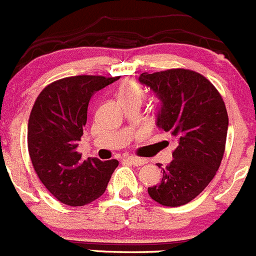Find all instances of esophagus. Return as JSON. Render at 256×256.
I'll use <instances>...</instances> for the list:
<instances>
[{
	"label": "esophagus",
	"mask_w": 256,
	"mask_h": 256,
	"mask_svg": "<svg viewBox=\"0 0 256 256\" xmlns=\"http://www.w3.org/2000/svg\"><path fill=\"white\" fill-rule=\"evenodd\" d=\"M125 159H126V160H128V162H130L131 164H134V166H144V164L146 163V160H145V159H142V158H136V156H126Z\"/></svg>",
	"instance_id": "obj_1"
}]
</instances>
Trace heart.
Wrapping results in <instances>:
<instances>
[{
	"label": "heart",
	"mask_w": 256,
	"mask_h": 256,
	"mask_svg": "<svg viewBox=\"0 0 256 256\" xmlns=\"http://www.w3.org/2000/svg\"><path fill=\"white\" fill-rule=\"evenodd\" d=\"M144 90H142V86L139 84L135 80H126L121 84L118 93H117V97H118V101L120 104L128 101H134V100H138V101H142L144 98Z\"/></svg>",
	"instance_id": "heart-1"
}]
</instances>
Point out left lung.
Segmentation results:
<instances>
[{
  "label": "left lung",
  "instance_id": "left-lung-1",
  "mask_svg": "<svg viewBox=\"0 0 256 256\" xmlns=\"http://www.w3.org/2000/svg\"><path fill=\"white\" fill-rule=\"evenodd\" d=\"M160 101L156 125L174 136L173 160L163 170L160 183L148 188L149 196L168 207L194 200L208 186L225 152L228 116L225 102L202 74L176 68L140 74Z\"/></svg>",
  "mask_w": 256,
  "mask_h": 256
}]
</instances>
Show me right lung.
<instances>
[{
	"label": "right lung",
	"mask_w": 256,
	"mask_h": 256,
	"mask_svg": "<svg viewBox=\"0 0 256 256\" xmlns=\"http://www.w3.org/2000/svg\"><path fill=\"white\" fill-rule=\"evenodd\" d=\"M118 78H62L48 84L32 106L28 125L31 163L45 188L62 204L84 206L101 197L118 166L116 159L82 160L77 152L90 97Z\"/></svg>",
	"instance_id": "add662e5"
}]
</instances>
